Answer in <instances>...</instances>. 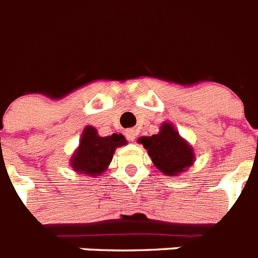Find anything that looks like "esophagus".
Returning <instances> with one entry per match:
<instances>
[{"label":"esophagus","instance_id":"1","mask_svg":"<svg viewBox=\"0 0 258 258\" xmlns=\"http://www.w3.org/2000/svg\"><path fill=\"white\" fill-rule=\"evenodd\" d=\"M136 131L134 129H127V131H125V136H126L127 140H131V141H133L134 138H136Z\"/></svg>","mask_w":258,"mask_h":258}]
</instances>
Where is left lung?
<instances>
[{
	"label": "left lung",
	"mask_w": 258,
	"mask_h": 258,
	"mask_svg": "<svg viewBox=\"0 0 258 258\" xmlns=\"http://www.w3.org/2000/svg\"><path fill=\"white\" fill-rule=\"evenodd\" d=\"M140 142L148 150L155 167L166 175H176L192 165V149L167 122L161 126L158 134L140 138Z\"/></svg>",
	"instance_id": "obj_1"
}]
</instances>
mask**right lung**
I'll return each mask as SVG.
<instances>
[{"label": "right lung", "instance_id": "obj_1", "mask_svg": "<svg viewBox=\"0 0 258 258\" xmlns=\"http://www.w3.org/2000/svg\"><path fill=\"white\" fill-rule=\"evenodd\" d=\"M125 144L126 140L122 134L100 137L95 127L87 126L83 132L80 146L71 158V166L80 174L97 176L106 170L116 148Z\"/></svg>", "mask_w": 258, "mask_h": 258}]
</instances>
